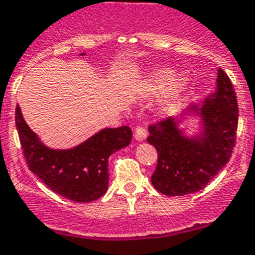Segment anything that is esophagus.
I'll return each mask as SVG.
<instances>
[{
  "label": "esophagus",
  "mask_w": 255,
  "mask_h": 255,
  "mask_svg": "<svg viewBox=\"0 0 255 255\" xmlns=\"http://www.w3.org/2000/svg\"><path fill=\"white\" fill-rule=\"evenodd\" d=\"M134 137L137 140V141H143V140H145V137H146L145 129H144V128H141V126H137L136 129H135Z\"/></svg>",
  "instance_id": "1"
}]
</instances>
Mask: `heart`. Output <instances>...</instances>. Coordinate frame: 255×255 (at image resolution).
Instances as JSON below:
<instances>
[{
    "mask_svg": "<svg viewBox=\"0 0 255 255\" xmlns=\"http://www.w3.org/2000/svg\"><path fill=\"white\" fill-rule=\"evenodd\" d=\"M188 86V76L186 73L174 74L173 69L160 67L149 72L140 82V91L145 95H156L163 91L160 104L164 107L173 105L181 99Z\"/></svg>",
    "mask_w": 255,
    "mask_h": 255,
    "instance_id": "heart-1",
    "label": "heart"
}]
</instances>
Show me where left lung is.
Segmentation results:
<instances>
[{
    "label": "left lung",
    "instance_id": "1",
    "mask_svg": "<svg viewBox=\"0 0 255 255\" xmlns=\"http://www.w3.org/2000/svg\"><path fill=\"white\" fill-rule=\"evenodd\" d=\"M238 102L230 79L218 69L216 88L202 105H191L179 115L149 128L148 143L158 151L151 176L154 188L167 196L197 192L230 160L238 128ZM199 121L198 132L188 135L181 125Z\"/></svg>",
    "mask_w": 255,
    "mask_h": 255
}]
</instances>
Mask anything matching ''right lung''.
<instances>
[{
  "label": "right lung",
  "instance_id": "right-lung-1",
  "mask_svg": "<svg viewBox=\"0 0 255 255\" xmlns=\"http://www.w3.org/2000/svg\"><path fill=\"white\" fill-rule=\"evenodd\" d=\"M15 123L29 169L51 191L76 202H91L106 193L110 155L129 145L132 137L129 126L106 128L73 148L54 149L30 129L18 105Z\"/></svg>",
  "mask_w": 255,
  "mask_h": 255
}]
</instances>
